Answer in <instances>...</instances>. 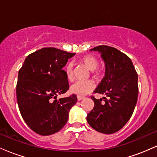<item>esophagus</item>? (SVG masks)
I'll use <instances>...</instances> for the list:
<instances>
[{"instance_id": "esophagus-1", "label": "esophagus", "mask_w": 157, "mask_h": 157, "mask_svg": "<svg viewBox=\"0 0 157 157\" xmlns=\"http://www.w3.org/2000/svg\"><path fill=\"white\" fill-rule=\"evenodd\" d=\"M84 99V97H80V96H77V100L78 101H80V100H83Z\"/></svg>"}]
</instances>
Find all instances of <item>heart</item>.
Masks as SVG:
<instances>
[{"label":"heart","mask_w":157,"mask_h":157,"mask_svg":"<svg viewBox=\"0 0 157 157\" xmlns=\"http://www.w3.org/2000/svg\"><path fill=\"white\" fill-rule=\"evenodd\" d=\"M79 62L84 65L88 69L90 70V72L95 78L98 79L102 77V71L100 68L98 67L99 61L95 57L92 55H87L79 59ZM72 63H68L64 68L66 73V78L69 81L73 80L74 69ZM94 88V83L92 80H87L84 81H77V82L71 85L70 87V91L71 93L75 94L78 96H84L91 92Z\"/></svg>","instance_id":"1"}]
</instances>
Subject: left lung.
<instances>
[{
	"instance_id": "obj_1",
	"label": "left lung",
	"mask_w": 157,
	"mask_h": 157,
	"mask_svg": "<svg viewBox=\"0 0 157 157\" xmlns=\"http://www.w3.org/2000/svg\"><path fill=\"white\" fill-rule=\"evenodd\" d=\"M91 51L101 52L105 63V75L94 93L106 97L97 100L87 115V122L94 130L111 134L120 131L132 116L137 102L138 75L132 61L116 48L101 45Z\"/></svg>"
}]
</instances>
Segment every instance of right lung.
Instances as JSON below:
<instances>
[{
  "label": "right lung",
  "mask_w": 157,
  "mask_h": 157,
  "mask_svg": "<svg viewBox=\"0 0 157 157\" xmlns=\"http://www.w3.org/2000/svg\"><path fill=\"white\" fill-rule=\"evenodd\" d=\"M75 55L45 47L27 56L19 70L16 94L20 112L37 134L48 136L62 129L77 101L75 94L57 100L69 89L63 68Z\"/></svg>",
  "instance_id": "add662e5"
}]
</instances>
